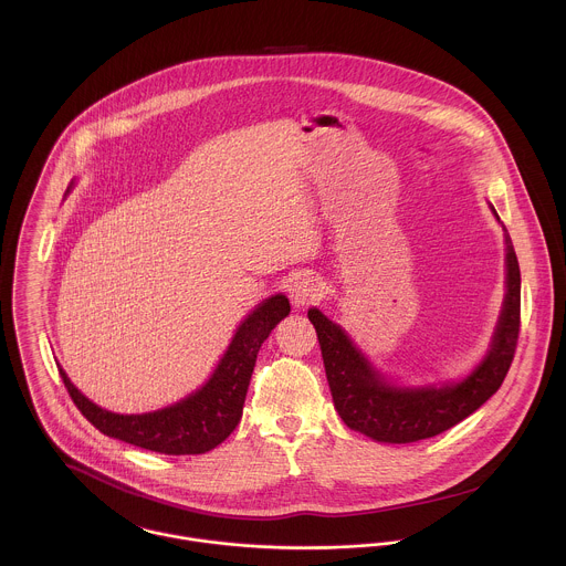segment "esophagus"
<instances>
[{
  "label": "esophagus",
  "instance_id": "1",
  "mask_svg": "<svg viewBox=\"0 0 566 566\" xmlns=\"http://www.w3.org/2000/svg\"><path fill=\"white\" fill-rule=\"evenodd\" d=\"M321 283L318 279L310 276V274H303V276H296L294 283L290 285V298L294 303V307H305V305H312L318 296H321Z\"/></svg>",
  "mask_w": 566,
  "mask_h": 566
}]
</instances>
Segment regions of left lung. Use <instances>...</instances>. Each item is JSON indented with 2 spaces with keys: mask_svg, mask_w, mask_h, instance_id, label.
Masks as SVG:
<instances>
[{
  "mask_svg": "<svg viewBox=\"0 0 566 566\" xmlns=\"http://www.w3.org/2000/svg\"><path fill=\"white\" fill-rule=\"evenodd\" d=\"M492 213L496 216L494 209ZM503 235L507 272L503 310L482 364L458 384L397 388L370 366L337 324L318 310L307 312L318 333L333 403L346 427L377 442H418L462 422L501 388L512 366L521 328V270L505 227Z\"/></svg>",
  "mask_w": 566,
  "mask_h": 566,
  "instance_id": "obj_1",
  "label": "left lung"
}]
</instances>
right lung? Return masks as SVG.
Returning <instances> with one entry per match:
<instances>
[{
	"instance_id": "1",
	"label": "right lung",
	"mask_w": 566,
	"mask_h": 566,
	"mask_svg": "<svg viewBox=\"0 0 566 566\" xmlns=\"http://www.w3.org/2000/svg\"><path fill=\"white\" fill-rule=\"evenodd\" d=\"M290 314V301L276 294L240 324L211 379L180 403L148 413H115L91 403L61 368L63 384L82 416L108 438L165 455H198L224 442L242 418L256 353L272 328Z\"/></svg>"
}]
</instances>
